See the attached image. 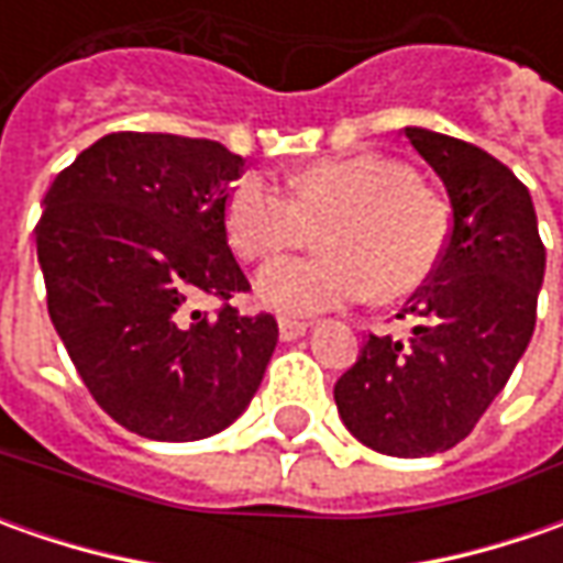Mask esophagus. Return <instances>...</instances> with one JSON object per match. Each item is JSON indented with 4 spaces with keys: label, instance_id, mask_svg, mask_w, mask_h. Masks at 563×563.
Listing matches in <instances>:
<instances>
[{
    "label": "esophagus",
    "instance_id": "esophagus-1",
    "mask_svg": "<svg viewBox=\"0 0 563 563\" xmlns=\"http://www.w3.org/2000/svg\"><path fill=\"white\" fill-rule=\"evenodd\" d=\"M307 322H300V319H288V316H282L278 319V335H282V341H297L300 335H307Z\"/></svg>",
    "mask_w": 563,
    "mask_h": 563
}]
</instances>
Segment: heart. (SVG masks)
Masks as SVG:
<instances>
[{"label": "heart", "instance_id": "b5f03b06", "mask_svg": "<svg viewBox=\"0 0 563 563\" xmlns=\"http://www.w3.org/2000/svg\"><path fill=\"white\" fill-rule=\"evenodd\" d=\"M228 241L244 260H269L310 244L322 253L269 263L256 275L260 300L285 316H313L376 291L407 297L439 269L451 209L413 165L388 153H357L307 165L291 194L260 172L238 178L225 200Z\"/></svg>", "mask_w": 563, "mask_h": 563}]
</instances>
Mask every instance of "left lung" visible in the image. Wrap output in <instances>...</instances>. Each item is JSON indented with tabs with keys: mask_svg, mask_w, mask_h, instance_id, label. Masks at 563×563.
<instances>
[{
	"mask_svg": "<svg viewBox=\"0 0 563 563\" xmlns=\"http://www.w3.org/2000/svg\"><path fill=\"white\" fill-rule=\"evenodd\" d=\"M451 197L439 269L413 291L410 344L369 335L335 382L351 435L391 457H426L464 442L508 385L536 329L545 247L527 185L473 143L404 128Z\"/></svg>",
	"mask_w": 563,
	"mask_h": 563,
	"instance_id": "8db88e82",
	"label": "left lung"
}]
</instances>
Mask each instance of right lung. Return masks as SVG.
<instances>
[{
  "label": "right lung",
  "instance_id": "right-lung-1",
  "mask_svg": "<svg viewBox=\"0 0 563 563\" xmlns=\"http://www.w3.org/2000/svg\"><path fill=\"white\" fill-rule=\"evenodd\" d=\"M244 159L222 143L119 131L55 175L36 222L46 307L99 407L156 442H197L247 410L278 322L241 316L225 200ZM209 292L216 314L189 310Z\"/></svg>",
  "mask_w": 563,
  "mask_h": 563
}]
</instances>
